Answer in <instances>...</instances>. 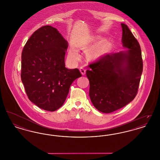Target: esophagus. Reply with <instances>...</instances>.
Segmentation results:
<instances>
[{
    "label": "esophagus",
    "mask_w": 160,
    "mask_h": 160,
    "mask_svg": "<svg viewBox=\"0 0 160 160\" xmlns=\"http://www.w3.org/2000/svg\"><path fill=\"white\" fill-rule=\"evenodd\" d=\"M80 71L82 75H84L86 74V69L84 68L83 67L80 68Z\"/></svg>",
    "instance_id": "obj_1"
}]
</instances>
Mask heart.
Wrapping results in <instances>:
<instances>
[{"mask_svg":"<svg viewBox=\"0 0 160 160\" xmlns=\"http://www.w3.org/2000/svg\"><path fill=\"white\" fill-rule=\"evenodd\" d=\"M102 53V50L101 47H97L95 48H94L93 50H92L91 52V54L92 56L94 58H99ZM69 55L70 57L75 60H78L80 58V56L78 53L76 49L75 48H71L69 52Z\"/></svg>","mask_w":160,"mask_h":160,"instance_id":"1","label":"heart"}]
</instances>
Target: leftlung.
Masks as SVG:
<instances>
[{"instance_id":"left-lung-1","label":"left lung","mask_w":160,"mask_h":160,"mask_svg":"<svg viewBox=\"0 0 160 160\" xmlns=\"http://www.w3.org/2000/svg\"><path fill=\"white\" fill-rule=\"evenodd\" d=\"M121 26L122 46L128 50L101 57L86 71L92 102L104 113L116 111L134 99L143 71L140 44L125 24L121 23Z\"/></svg>"}]
</instances>
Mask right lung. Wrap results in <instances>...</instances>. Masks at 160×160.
I'll return each mask as SVG.
<instances>
[{"instance_id":"right-lung-1","label":"right lung","mask_w":160,"mask_h":160,"mask_svg":"<svg viewBox=\"0 0 160 160\" xmlns=\"http://www.w3.org/2000/svg\"><path fill=\"white\" fill-rule=\"evenodd\" d=\"M68 43L51 26L35 31L23 48L21 78L31 102L47 111L54 112L64 103L69 88L82 76L77 68L65 67Z\"/></svg>"}]
</instances>
